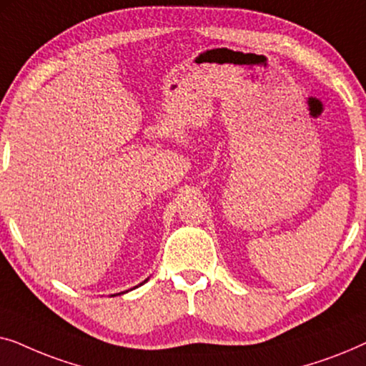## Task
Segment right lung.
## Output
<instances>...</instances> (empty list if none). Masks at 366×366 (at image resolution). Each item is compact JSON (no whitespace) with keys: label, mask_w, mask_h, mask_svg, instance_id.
<instances>
[{"label":"right lung","mask_w":366,"mask_h":366,"mask_svg":"<svg viewBox=\"0 0 366 366\" xmlns=\"http://www.w3.org/2000/svg\"><path fill=\"white\" fill-rule=\"evenodd\" d=\"M144 282H147V280H144ZM144 282H143V283H144ZM143 283H139V285H143ZM122 293H124V292H122ZM122 293H118V295H122Z\"/></svg>","instance_id":"obj_1"}]
</instances>
